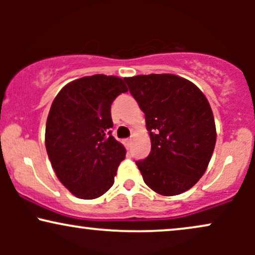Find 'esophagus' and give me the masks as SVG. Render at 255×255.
I'll return each mask as SVG.
<instances>
[{
  "instance_id": "obj_1",
  "label": "esophagus",
  "mask_w": 255,
  "mask_h": 255,
  "mask_svg": "<svg viewBox=\"0 0 255 255\" xmlns=\"http://www.w3.org/2000/svg\"><path fill=\"white\" fill-rule=\"evenodd\" d=\"M125 144H126V146H128V147H129V145L131 144V139H126Z\"/></svg>"
}]
</instances>
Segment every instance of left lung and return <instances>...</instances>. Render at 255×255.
I'll list each match as a JSON object with an SVG mask.
<instances>
[{
	"mask_svg": "<svg viewBox=\"0 0 255 255\" xmlns=\"http://www.w3.org/2000/svg\"><path fill=\"white\" fill-rule=\"evenodd\" d=\"M125 80L144 111L151 139L148 157L136 162L144 182L164 197L188 191L206 171L217 139L209 101L192 81L175 74Z\"/></svg>",
	"mask_w": 255,
	"mask_h": 255,
	"instance_id": "1",
	"label": "left lung"
}]
</instances>
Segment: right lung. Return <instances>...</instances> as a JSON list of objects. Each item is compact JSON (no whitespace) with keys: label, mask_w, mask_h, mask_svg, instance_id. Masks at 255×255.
<instances>
[{"label":"right lung","mask_w":255,"mask_h":255,"mask_svg":"<svg viewBox=\"0 0 255 255\" xmlns=\"http://www.w3.org/2000/svg\"><path fill=\"white\" fill-rule=\"evenodd\" d=\"M124 79L96 74L68 83L52 102L45 147L60 182L77 198L96 199L114 184L126 148L111 135V104Z\"/></svg>","instance_id":"1"}]
</instances>
